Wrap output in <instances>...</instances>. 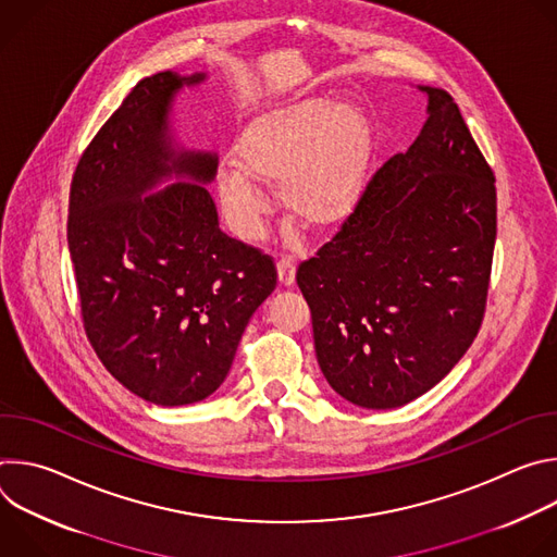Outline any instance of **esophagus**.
<instances>
[{
  "label": "esophagus",
  "mask_w": 557,
  "mask_h": 557,
  "mask_svg": "<svg viewBox=\"0 0 557 557\" xmlns=\"http://www.w3.org/2000/svg\"><path fill=\"white\" fill-rule=\"evenodd\" d=\"M277 277L284 286H293L295 282V260L288 256H282L277 260Z\"/></svg>",
  "instance_id": "1"
}]
</instances>
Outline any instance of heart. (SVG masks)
Listing matches in <instances>:
<instances>
[{
    "mask_svg": "<svg viewBox=\"0 0 557 557\" xmlns=\"http://www.w3.org/2000/svg\"><path fill=\"white\" fill-rule=\"evenodd\" d=\"M372 156V123L350 101L308 97L258 112L235 138L233 165L215 181L220 205L245 237L264 231L277 185L286 211L308 228H333L355 209Z\"/></svg>",
    "mask_w": 557,
    "mask_h": 557,
    "instance_id": "heart-1",
    "label": "heart"
}]
</instances>
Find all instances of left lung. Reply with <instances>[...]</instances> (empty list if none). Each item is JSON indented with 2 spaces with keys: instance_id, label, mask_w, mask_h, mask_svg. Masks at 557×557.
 <instances>
[{
  "instance_id": "1",
  "label": "left lung",
  "mask_w": 557,
  "mask_h": 557,
  "mask_svg": "<svg viewBox=\"0 0 557 557\" xmlns=\"http://www.w3.org/2000/svg\"><path fill=\"white\" fill-rule=\"evenodd\" d=\"M428 121L372 176L355 211L297 269L331 387L368 410L432 389L485 314L496 178L454 99L430 86Z\"/></svg>"
}]
</instances>
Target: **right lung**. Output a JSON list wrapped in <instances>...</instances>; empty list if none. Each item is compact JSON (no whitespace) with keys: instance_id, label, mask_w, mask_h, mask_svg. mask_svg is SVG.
Masks as SVG:
<instances>
[{"instance_id":"right-lung-1","label":"right lung","mask_w":557,"mask_h":557,"mask_svg":"<svg viewBox=\"0 0 557 557\" xmlns=\"http://www.w3.org/2000/svg\"><path fill=\"white\" fill-rule=\"evenodd\" d=\"M205 72L145 76L106 121L70 185L67 249L86 335L108 372L156 406L207 399L228 374L269 256L228 237L207 191L213 151L174 143L170 114ZM174 186L149 195L165 180Z\"/></svg>"}]
</instances>
